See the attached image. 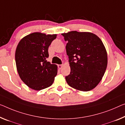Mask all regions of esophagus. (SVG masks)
Instances as JSON below:
<instances>
[{
    "instance_id": "34e87169",
    "label": "esophagus",
    "mask_w": 125,
    "mask_h": 125,
    "mask_svg": "<svg viewBox=\"0 0 125 125\" xmlns=\"http://www.w3.org/2000/svg\"><path fill=\"white\" fill-rule=\"evenodd\" d=\"M62 66H63V65H62V64H61V65H58V68H59V69H62Z\"/></svg>"
}]
</instances>
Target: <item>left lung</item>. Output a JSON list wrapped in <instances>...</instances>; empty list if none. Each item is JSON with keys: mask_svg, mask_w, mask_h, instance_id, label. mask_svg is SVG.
Listing matches in <instances>:
<instances>
[{"mask_svg": "<svg viewBox=\"0 0 125 125\" xmlns=\"http://www.w3.org/2000/svg\"><path fill=\"white\" fill-rule=\"evenodd\" d=\"M67 41L70 73L67 83L78 91L94 89L102 79L107 66V53L104 45L91 32L71 31L61 34Z\"/></svg>", "mask_w": 125, "mask_h": 125, "instance_id": "left-lung-1", "label": "left lung"}]
</instances>
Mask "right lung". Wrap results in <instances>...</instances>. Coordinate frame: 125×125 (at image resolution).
I'll return each mask as SVG.
<instances>
[{"mask_svg": "<svg viewBox=\"0 0 125 125\" xmlns=\"http://www.w3.org/2000/svg\"><path fill=\"white\" fill-rule=\"evenodd\" d=\"M57 34L34 32L21 39L17 45L15 59L21 80L35 91L45 89L52 84L57 73V66L51 64L48 49Z\"/></svg>", "mask_w": 125, "mask_h": 125, "instance_id": "1", "label": "right lung"}]
</instances>
